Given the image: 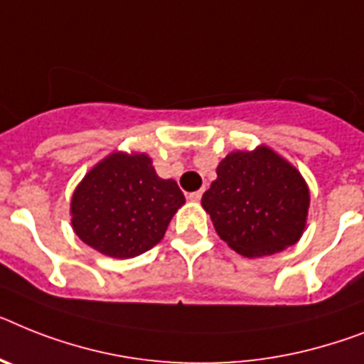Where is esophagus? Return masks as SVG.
Returning a JSON list of instances; mask_svg holds the SVG:
<instances>
[{
	"instance_id": "1",
	"label": "esophagus",
	"mask_w": 364,
	"mask_h": 364,
	"mask_svg": "<svg viewBox=\"0 0 364 364\" xmlns=\"http://www.w3.org/2000/svg\"><path fill=\"white\" fill-rule=\"evenodd\" d=\"M200 197H203V189H199V191H193V193H189L188 199L193 200V203H199Z\"/></svg>"
}]
</instances>
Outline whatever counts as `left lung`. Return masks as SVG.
Here are the masks:
<instances>
[{
    "instance_id": "1",
    "label": "left lung",
    "mask_w": 364,
    "mask_h": 364,
    "mask_svg": "<svg viewBox=\"0 0 364 364\" xmlns=\"http://www.w3.org/2000/svg\"><path fill=\"white\" fill-rule=\"evenodd\" d=\"M215 173L200 204L230 249L243 257H266L301 238L311 195L301 173L283 156L264 145L236 150Z\"/></svg>"
}]
</instances>
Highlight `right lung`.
<instances>
[{
  "mask_svg": "<svg viewBox=\"0 0 364 364\" xmlns=\"http://www.w3.org/2000/svg\"><path fill=\"white\" fill-rule=\"evenodd\" d=\"M186 203L175 180L156 175L146 154L113 152L77 184L72 229L83 243L113 258H132L164 238Z\"/></svg>",
  "mask_w": 364,
  "mask_h": 364,
  "instance_id": "obj_1",
  "label": "right lung"
}]
</instances>
